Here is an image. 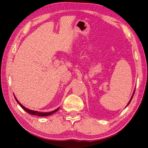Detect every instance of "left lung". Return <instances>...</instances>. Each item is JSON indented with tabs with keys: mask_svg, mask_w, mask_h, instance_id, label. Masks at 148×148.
Returning <instances> with one entry per match:
<instances>
[{
	"mask_svg": "<svg viewBox=\"0 0 148 148\" xmlns=\"http://www.w3.org/2000/svg\"><path fill=\"white\" fill-rule=\"evenodd\" d=\"M134 92H135V91H134V92H133V95H132V97H131V100H130V101L129 102V103H128V104H127V106H128V105L130 104V102H131V100H132V97H133V96H134Z\"/></svg>",
	"mask_w": 148,
	"mask_h": 148,
	"instance_id": "left-lung-1",
	"label": "left lung"
}]
</instances>
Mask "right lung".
Masks as SVG:
<instances>
[{
    "label": "right lung",
    "mask_w": 148,
    "mask_h": 148,
    "mask_svg": "<svg viewBox=\"0 0 148 148\" xmlns=\"http://www.w3.org/2000/svg\"><path fill=\"white\" fill-rule=\"evenodd\" d=\"M15 97V99L16 100L17 102H18V104L20 105V106H21L22 108L24 109V110H25V111L27 112V113H29V114H31V115H35V116H49V115H51L52 114L55 113V112H57V110L59 109V108H58L56 109V110H54V111H53V112H44H44H37V111H34V110H29L28 108H25V107H24L23 105L19 103V102L17 101V99L16 98V97Z\"/></svg>",
    "instance_id": "add662e5"
}]
</instances>
